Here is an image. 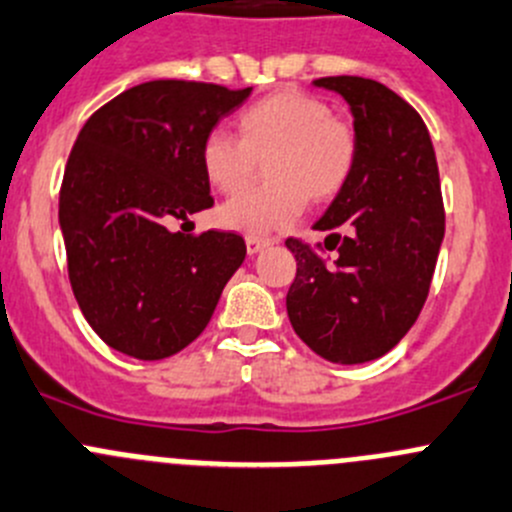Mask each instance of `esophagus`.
Segmentation results:
<instances>
[{
	"mask_svg": "<svg viewBox=\"0 0 512 512\" xmlns=\"http://www.w3.org/2000/svg\"><path fill=\"white\" fill-rule=\"evenodd\" d=\"M272 242L270 240H260V237H247V255H257V252L267 250Z\"/></svg>",
	"mask_w": 512,
	"mask_h": 512,
	"instance_id": "obj_1",
	"label": "esophagus"
}]
</instances>
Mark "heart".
<instances>
[{
  "mask_svg": "<svg viewBox=\"0 0 512 512\" xmlns=\"http://www.w3.org/2000/svg\"><path fill=\"white\" fill-rule=\"evenodd\" d=\"M235 139L212 132L200 145L205 180L222 195H240L265 160L267 182L227 202L217 220L250 237L282 230L305 210L345 190L357 162V137L350 124L332 117L325 99L282 89L250 104L235 117Z\"/></svg>",
  "mask_w": 512,
  "mask_h": 512,
  "instance_id": "1",
  "label": "heart"
}]
</instances>
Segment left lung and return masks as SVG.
Listing matches in <instances>:
<instances>
[{"instance_id":"left-lung-1","label":"left lung","mask_w":512,"mask_h":512,"mask_svg":"<svg viewBox=\"0 0 512 512\" xmlns=\"http://www.w3.org/2000/svg\"><path fill=\"white\" fill-rule=\"evenodd\" d=\"M315 87L350 104L357 162L315 222L335 257L285 242L297 260L287 317L312 352L357 365L393 350L428 300L445 235L438 160L423 117L385 84L342 74Z\"/></svg>"}]
</instances>
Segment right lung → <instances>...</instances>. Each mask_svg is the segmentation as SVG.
<instances>
[{
	"label": "right lung",
	"mask_w": 512,
	"mask_h": 512,
	"mask_svg": "<svg viewBox=\"0 0 512 512\" xmlns=\"http://www.w3.org/2000/svg\"><path fill=\"white\" fill-rule=\"evenodd\" d=\"M247 89L155 79L84 122L59 190V227L79 310L114 350L162 360L207 327L247 255L235 232H172L212 207L200 145Z\"/></svg>",
	"instance_id": "1"
}]
</instances>
